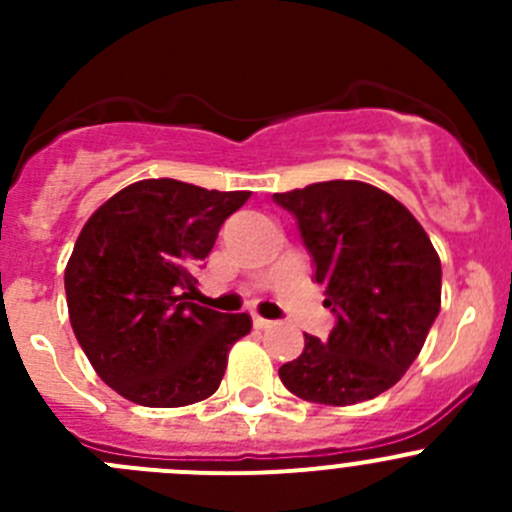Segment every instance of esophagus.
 Segmentation results:
<instances>
[{
  "instance_id": "34e87169",
  "label": "esophagus",
  "mask_w": 512,
  "mask_h": 512,
  "mask_svg": "<svg viewBox=\"0 0 512 512\" xmlns=\"http://www.w3.org/2000/svg\"><path fill=\"white\" fill-rule=\"evenodd\" d=\"M274 325V320H266V318H259V315H253V328H259V330H266Z\"/></svg>"
}]
</instances>
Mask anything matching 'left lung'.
Here are the masks:
<instances>
[{
  "mask_svg": "<svg viewBox=\"0 0 512 512\" xmlns=\"http://www.w3.org/2000/svg\"><path fill=\"white\" fill-rule=\"evenodd\" d=\"M325 287L336 325L325 341L305 336L279 366L292 395L320 405H356L400 382L441 310V261L405 205L364 182H318L274 194Z\"/></svg>",
  "mask_w": 512,
  "mask_h": 512,
  "instance_id": "8db88e82",
  "label": "left lung"
}]
</instances>
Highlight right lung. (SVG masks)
Listing matches in <instances>:
<instances>
[{"instance_id":"right-lung-1","label":"right lung","mask_w":512,"mask_h":512,"mask_svg":"<svg viewBox=\"0 0 512 512\" xmlns=\"http://www.w3.org/2000/svg\"><path fill=\"white\" fill-rule=\"evenodd\" d=\"M251 192L176 179L120 189L76 238L63 284L79 346L104 384L146 408H182L220 387L246 312L192 300L194 269Z\"/></svg>"}]
</instances>
